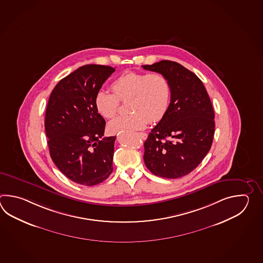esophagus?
<instances>
[{
	"mask_svg": "<svg viewBox=\"0 0 263 263\" xmlns=\"http://www.w3.org/2000/svg\"><path fill=\"white\" fill-rule=\"evenodd\" d=\"M138 135H139L140 137L143 140H145L147 138V134H145V133H139Z\"/></svg>",
	"mask_w": 263,
	"mask_h": 263,
	"instance_id": "34e87169",
	"label": "esophagus"
}]
</instances>
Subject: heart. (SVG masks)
I'll return each mask as SVG.
<instances>
[{
	"label": "heart",
	"instance_id": "1",
	"mask_svg": "<svg viewBox=\"0 0 263 263\" xmlns=\"http://www.w3.org/2000/svg\"><path fill=\"white\" fill-rule=\"evenodd\" d=\"M112 90L114 94L106 91L96 94L97 111L103 118H112L118 112L119 101H129V112L109 123L112 134L144 129L147 121L159 122L166 115L172 96L171 84L162 73H123L114 81Z\"/></svg>",
	"mask_w": 263,
	"mask_h": 263
}]
</instances>
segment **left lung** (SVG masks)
<instances>
[{"instance_id":"8db88e82","label":"left lung","mask_w":263,"mask_h":263,"mask_svg":"<svg viewBox=\"0 0 263 263\" xmlns=\"http://www.w3.org/2000/svg\"><path fill=\"white\" fill-rule=\"evenodd\" d=\"M167 77L172 96L166 115L144 143V162L151 173L179 179L207 155L214 135V112L201 80L179 63L162 60L142 66Z\"/></svg>"}]
</instances>
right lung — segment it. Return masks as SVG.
<instances>
[{
  "label": "right lung",
  "instance_id": "add662e5",
  "mask_svg": "<svg viewBox=\"0 0 263 263\" xmlns=\"http://www.w3.org/2000/svg\"><path fill=\"white\" fill-rule=\"evenodd\" d=\"M115 67L85 65L62 79L52 90L45 115L50 155L57 168L78 184H99L112 171L116 136L103 137L105 120L96 94Z\"/></svg>",
  "mask_w": 263,
  "mask_h": 263
}]
</instances>
